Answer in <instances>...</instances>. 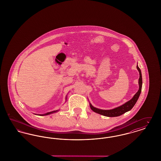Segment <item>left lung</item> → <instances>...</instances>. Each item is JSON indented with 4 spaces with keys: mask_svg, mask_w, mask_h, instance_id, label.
Listing matches in <instances>:
<instances>
[{
    "mask_svg": "<svg viewBox=\"0 0 161 161\" xmlns=\"http://www.w3.org/2000/svg\"><path fill=\"white\" fill-rule=\"evenodd\" d=\"M136 68H137V69H138L139 73V81H138L139 90H138V92L135 93V95L133 96V97L131 100H129L127 102H126L125 103H124V104L119 106V107H116L115 108L110 109V110H103V109H100V108H96V107H93L91 104V103H90V107H91V110H92L95 113H97L98 114L103 115V116H107V117L119 116L123 115L124 114H125V112L130 110L135 106L136 103L137 102L138 98L139 97V95L141 94V90H142V78L141 71V69H139V68L138 67V64H137Z\"/></svg>",
    "mask_w": 161,
    "mask_h": 161,
    "instance_id": "1",
    "label": "left lung"
}]
</instances>
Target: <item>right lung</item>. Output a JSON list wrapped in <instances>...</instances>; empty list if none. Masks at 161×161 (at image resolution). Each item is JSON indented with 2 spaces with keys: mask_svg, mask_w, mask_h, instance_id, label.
I'll return each mask as SVG.
<instances>
[{
  "mask_svg": "<svg viewBox=\"0 0 161 161\" xmlns=\"http://www.w3.org/2000/svg\"><path fill=\"white\" fill-rule=\"evenodd\" d=\"M58 110H54V111H53V112H47V113H46V114H38L39 116H45V115H49V114H53V113H55V112H58ZM35 115H36V114H35Z\"/></svg>",
  "mask_w": 161,
  "mask_h": 161,
  "instance_id": "obj_1",
  "label": "right lung"
}]
</instances>
